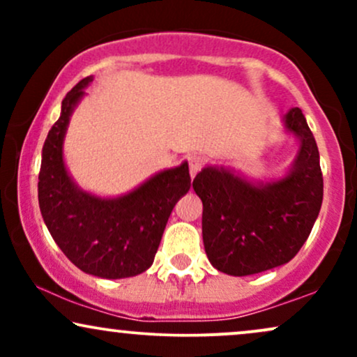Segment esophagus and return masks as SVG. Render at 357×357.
I'll use <instances>...</instances> for the list:
<instances>
[{"instance_id": "1", "label": "esophagus", "mask_w": 357, "mask_h": 357, "mask_svg": "<svg viewBox=\"0 0 357 357\" xmlns=\"http://www.w3.org/2000/svg\"><path fill=\"white\" fill-rule=\"evenodd\" d=\"M188 165H190V174L191 178H195L196 174L202 171L203 167V159L199 158V155H191L190 159H188Z\"/></svg>"}]
</instances>
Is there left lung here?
Here are the masks:
<instances>
[{
  "instance_id": "8db88e82",
  "label": "left lung",
  "mask_w": 357,
  "mask_h": 357,
  "mask_svg": "<svg viewBox=\"0 0 357 357\" xmlns=\"http://www.w3.org/2000/svg\"><path fill=\"white\" fill-rule=\"evenodd\" d=\"M284 126L298 139L297 155L285 176L252 183L223 166H206L192 181L203 202L208 260L227 275H253L292 260L321 211L319 149L302 110L290 109Z\"/></svg>"
}]
</instances>
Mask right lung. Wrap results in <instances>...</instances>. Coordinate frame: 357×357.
I'll return each mask as SVG.
<instances>
[{"instance_id": "obj_1", "label": "right lung", "mask_w": 357, "mask_h": 357, "mask_svg": "<svg viewBox=\"0 0 357 357\" xmlns=\"http://www.w3.org/2000/svg\"><path fill=\"white\" fill-rule=\"evenodd\" d=\"M85 77L61 100L59 121L45 139L38 174V203L48 231L65 257L82 272L100 278H126L153 265L167 218L191 188L188 162L154 174L117 198L80 190L63 161L68 122L85 87Z\"/></svg>"}]
</instances>
